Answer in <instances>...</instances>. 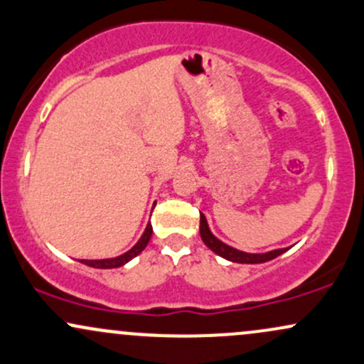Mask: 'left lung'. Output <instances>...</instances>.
Masks as SVG:
<instances>
[{"instance_id":"1","label":"left lung","mask_w":364,"mask_h":364,"mask_svg":"<svg viewBox=\"0 0 364 364\" xmlns=\"http://www.w3.org/2000/svg\"><path fill=\"white\" fill-rule=\"evenodd\" d=\"M200 236H202L203 243H205L212 252L219 255V257L225 258V260H231L236 263H263V262H269L274 260L275 257L282 255L284 252H287V248H281V250H274V252L269 253H245L240 252V250L232 248V246L223 243L220 240L212 235L210 229H208L207 219L205 215L200 214Z\"/></svg>"}]
</instances>
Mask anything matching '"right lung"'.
Wrapping results in <instances>:
<instances>
[{"instance_id": "add662e5", "label": "right lung", "mask_w": 364, "mask_h": 364, "mask_svg": "<svg viewBox=\"0 0 364 364\" xmlns=\"http://www.w3.org/2000/svg\"><path fill=\"white\" fill-rule=\"evenodd\" d=\"M150 236H152V225L147 224L145 232L141 235L139 243L133 246L129 252H127L124 255H119V257H116V258H106V260H82V263H85V265H89V267H94V269H116V267L124 265V263H128L132 258H135L136 255H140L141 252H144V248L150 241Z\"/></svg>"}]
</instances>
